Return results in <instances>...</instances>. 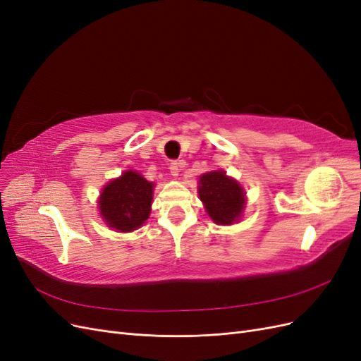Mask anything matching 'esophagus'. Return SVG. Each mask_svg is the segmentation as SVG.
I'll list each match as a JSON object with an SVG mask.
<instances>
[{
  "instance_id": "34e87169",
  "label": "esophagus",
  "mask_w": 361,
  "mask_h": 361,
  "mask_svg": "<svg viewBox=\"0 0 361 361\" xmlns=\"http://www.w3.org/2000/svg\"><path fill=\"white\" fill-rule=\"evenodd\" d=\"M183 166H182V162L179 161H174V162H171L170 164V173H171V176H174V178H176L178 176V174H179V170L182 169Z\"/></svg>"
}]
</instances>
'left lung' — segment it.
<instances>
[{
  "mask_svg": "<svg viewBox=\"0 0 361 361\" xmlns=\"http://www.w3.org/2000/svg\"><path fill=\"white\" fill-rule=\"evenodd\" d=\"M244 194L241 185L227 178L223 170L202 174L200 200L216 224H232L241 216L245 203Z\"/></svg>",
  "mask_w": 361,
  "mask_h": 361,
  "instance_id": "obj_1",
  "label": "left lung"
}]
</instances>
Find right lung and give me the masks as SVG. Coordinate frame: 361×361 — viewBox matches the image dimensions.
<instances>
[{"mask_svg":"<svg viewBox=\"0 0 361 361\" xmlns=\"http://www.w3.org/2000/svg\"><path fill=\"white\" fill-rule=\"evenodd\" d=\"M152 199L154 183L129 170L104 188L99 211L108 226L118 232H130L149 218Z\"/></svg>","mask_w":361,"mask_h":361,"instance_id":"right-lung-1","label":"right lung"}]
</instances>
